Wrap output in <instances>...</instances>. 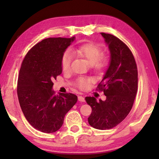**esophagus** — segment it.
Instances as JSON below:
<instances>
[{
	"mask_svg": "<svg viewBox=\"0 0 159 159\" xmlns=\"http://www.w3.org/2000/svg\"><path fill=\"white\" fill-rule=\"evenodd\" d=\"M78 99H79V101H80V102H85V98L82 96L78 97Z\"/></svg>",
	"mask_w": 159,
	"mask_h": 159,
	"instance_id": "1",
	"label": "esophagus"
}]
</instances>
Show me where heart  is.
<instances>
[{
  "mask_svg": "<svg viewBox=\"0 0 159 159\" xmlns=\"http://www.w3.org/2000/svg\"><path fill=\"white\" fill-rule=\"evenodd\" d=\"M101 51V48L98 45L93 43H88L74 48L72 52L79 57L85 58L93 68L101 69L107 63L106 56L102 55ZM71 60V53L69 51L64 52L61 58V66L64 71L69 70ZM92 81L93 79L90 78H80L77 81V85L80 89L85 90L89 86V83Z\"/></svg>",
  "mask_w": 159,
  "mask_h": 159,
  "instance_id": "1",
  "label": "heart"
}]
</instances>
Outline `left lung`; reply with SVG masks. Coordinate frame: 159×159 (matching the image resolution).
<instances>
[{
	"mask_svg": "<svg viewBox=\"0 0 159 159\" xmlns=\"http://www.w3.org/2000/svg\"><path fill=\"white\" fill-rule=\"evenodd\" d=\"M110 51L108 69L98 89L106 100L86 97L92 108L88 123L94 128L108 130L123 121L133 107L138 91V68L133 53L122 41L111 34L101 33Z\"/></svg>",
	"mask_w": 159,
	"mask_h": 159,
	"instance_id": "1",
	"label": "left lung"
}]
</instances>
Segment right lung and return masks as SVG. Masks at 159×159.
I'll use <instances>...</instances> for the list:
<instances>
[{
  "instance_id": "add662e5",
  "label": "right lung",
  "mask_w": 159,
  "mask_h": 159,
  "mask_svg": "<svg viewBox=\"0 0 159 159\" xmlns=\"http://www.w3.org/2000/svg\"><path fill=\"white\" fill-rule=\"evenodd\" d=\"M75 37L48 38L35 45L21 63L17 95L26 119L36 130L55 133L78 98L72 93L55 95L52 80L62 72L61 56Z\"/></svg>"
}]
</instances>
